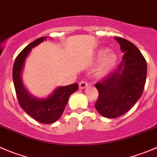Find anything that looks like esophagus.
Returning <instances> with one entry per match:
<instances>
[{
  "instance_id": "34e87169",
  "label": "esophagus",
  "mask_w": 157,
  "mask_h": 157,
  "mask_svg": "<svg viewBox=\"0 0 157 157\" xmlns=\"http://www.w3.org/2000/svg\"><path fill=\"white\" fill-rule=\"evenodd\" d=\"M87 86V81H85V80H81V81L79 83V87H80V89L85 88Z\"/></svg>"
}]
</instances>
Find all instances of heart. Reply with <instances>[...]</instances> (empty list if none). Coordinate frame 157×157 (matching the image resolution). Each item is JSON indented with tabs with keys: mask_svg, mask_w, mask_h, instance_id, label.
<instances>
[{
	"mask_svg": "<svg viewBox=\"0 0 157 157\" xmlns=\"http://www.w3.org/2000/svg\"><path fill=\"white\" fill-rule=\"evenodd\" d=\"M98 59L101 60L99 72L100 74H105L115 65L117 61V56L114 52H108L107 49H101L98 52Z\"/></svg>",
	"mask_w": 157,
	"mask_h": 157,
	"instance_id": "obj_1",
	"label": "heart"
}]
</instances>
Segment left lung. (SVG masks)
<instances>
[{"mask_svg":"<svg viewBox=\"0 0 157 157\" xmlns=\"http://www.w3.org/2000/svg\"><path fill=\"white\" fill-rule=\"evenodd\" d=\"M124 53L115 72L95 84L98 90L94 107L105 118H115L129 111L142 96L146 80L147 66L144 56L133 43L115 37Z\"/></svg>","mask_w":157,"mask_h":157,"instance_id":"8db88e82","label":"left lung"}]
</instances>
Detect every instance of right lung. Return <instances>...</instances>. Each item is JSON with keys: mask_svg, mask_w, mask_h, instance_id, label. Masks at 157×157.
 <instances>
[{"mask_svg": "<svg viewBox=\"0 0 157 157\" xmlns=\"http://www.w3.org/2000/svg\"><path fill=\"white\" fill-rule=\"evenodd\" d=\"M47 37L43 36L28 45L16 57L13 66L12 77L17 101L25 112L36 121L43 124H51L60 118L71 94L78 89L77 83L59 87L54 90L52 94L45 99L35 98L26 91L22 84L21 73L24 66L25 59L31 49Z\"/></svg>", "mask_w": 157, "mask_h": 157, "instance_id": "1", "label": "right lung"}]
</instances>
